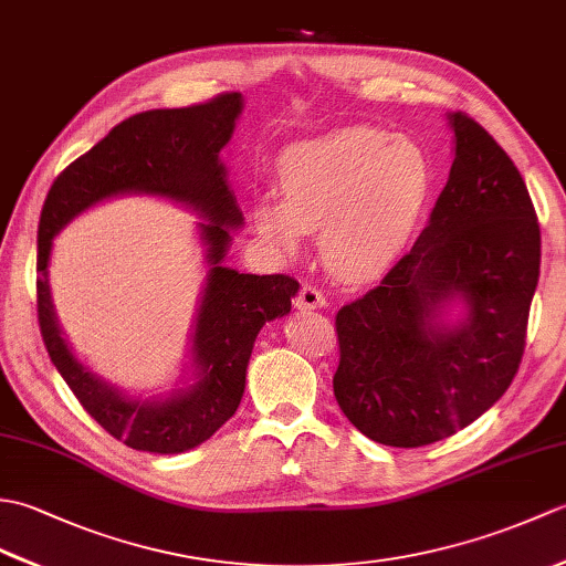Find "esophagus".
Instances as JSON below:
<instances>
[{"label":"esophagus","mask_w":566,"mask_h":566,"mask_svg":"<svg viewBox=\"0 0 566 566\" xmlns=\"http://www.w3.org/2000/svg\"><path fill=\"white\" fill-rule=\"evenodd\" d=\"M294 304H296L298 311H316V308L326 306V296H323V294L316 290V286L304 284Z\"/></svg>","instance_id":"esophagus-1"}]
</instances>
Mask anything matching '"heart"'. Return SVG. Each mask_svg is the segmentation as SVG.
<instances>
[{
    "instance_id": "heart-1",
    "label": "heart",
    "mask_w": 566,
    "mask_h": 566,
    "mask_svg": "<svg viewBox=\"0 0 566 566\" xmlns=\"http://www.w3.org/2000/svg\"><path fill=\"white\" fill-rule=\"evenodd\" d=\"M282 197L255 201L258 231L296 255L321 228V255L345 280H365L411 240L432 191L426 150L381 128L353 126L296 143L276 163Z\"/></svg>"
}]
</instances>
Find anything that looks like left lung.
I'll list each match as a JSON object with an SVG mask.
<instances>
[{"label": "left lung", "instance_id": "8db88e82", "mask_svg": "<svg viewBox=\"0 0 566 566\" xmlns=\"http://www.w3.org/2000/svg\"><path fill=\"white\" fill-rule=\"evenodd\" d=\"M430 221L377 290L335 316L333 391L369 440L423 448L486 413L518 371L539 226L518 167L467 114Z\"/></svg>", "mask_w": 566, "mask_h": 566}]
</instances>
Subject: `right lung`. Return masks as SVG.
<instances>
[{
  "mask_svg": "<svg viewBox=\"0 0 566 566\" xmlns=\"http://www.w3.org/2000/svg\"><path fill=\"white\" fill-rule=\"evenodd\" d=\"M243 104V94L231 92L187 109L130 116L60 175L43 203L35 290L45 350L84 411L134 450L179 454L207 442L243 399L258 333L290 314L298 292L294 276L245 274L223 264L233 231L245 223L221 160ZM118 196L165 198L202 219L198 234L208 274L188 363L172 390L153 397L126 392L76 357L46 284L54 235L77 214Z\"/></svg>",
  "mask_w": 566,
  "mask_h": 566,
  "instance_id": "add662e5",
  "label": "right lung"
}]
</instances>
